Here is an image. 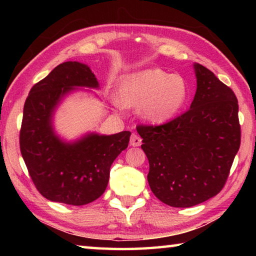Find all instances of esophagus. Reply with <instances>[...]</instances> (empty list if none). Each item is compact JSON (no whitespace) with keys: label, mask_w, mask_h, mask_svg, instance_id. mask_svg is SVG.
Returning <instances> with one entry per match:
<instances>
[{"label":"esophagus","mask_w":256,"mask_h":256,"mask_svg":"<svg viewBox=\"0 0 256 256\" xmlns=\"http://www.w3.org/2000/svg\"><path fill=\"white\" fill-rule=\"evenodd\" d=\"M141 141H142V138L138 136H136V133H133L131 138H130V144H131L132 146H138L141 144Z\"/></svg>","instance_id":"obj_1"}]
</instances>
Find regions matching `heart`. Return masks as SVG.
Wrapping results in <instances>:
<instances>
[{
	"instance_id": "1",
	"label": "heart",
	"mask_w": 256,
	"mask_h": 256,
	"mask_svg": "<svg viewBox=\"0 0 256 256\" xmlns=\"http://www.w3.org/2000/svg\"><path fill=\"white\" fill-rule=\"evenodd\" d=\"M188 89L183 76L162 68H146L124 76L118 84V102L123 106H140L144 120L164 123L185 105Z\"/></svg>"
}]
</instances>
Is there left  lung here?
Here are the masks:
<instances>
[{"instance_id": "1", "label": "left lung", "mask_w": 256, "mask_h": 256, "mask_svg": "<svg viewBox=\"0 0 256 256\" xmlns=\"http://www.w3.org/2000/svg\"><path fill=\"white\" fill-rule=\"evenodd\" d=\"M196 92L188 112L162 125H138L149 160L148 182L160 201L190 208L226 184L240 146L238 102L209 68L194 64Z\"/></svg>"}]
</instances>
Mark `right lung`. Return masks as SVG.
<instances>
[{
  "label": "right lung",
  "mask_w": 256,
  "mask_h": 256,
  "mask_svg": "<svg viewBox=\"0 0 256 256\" xmlns=\"http://www.w3.org/2000/svg\"><path fill=\"white\" fill-rule=\"evenodd\" d=\"M76 86L98 88L90 68L64 62L34 84L26 99L20 151L34 186L47 200L84 206L102 196L116 157L128 148L131 132L90 133L64 142L53 128V114Z\"/></svg>",
  "instance_id": "right-lung-1"
}]
</instances>
